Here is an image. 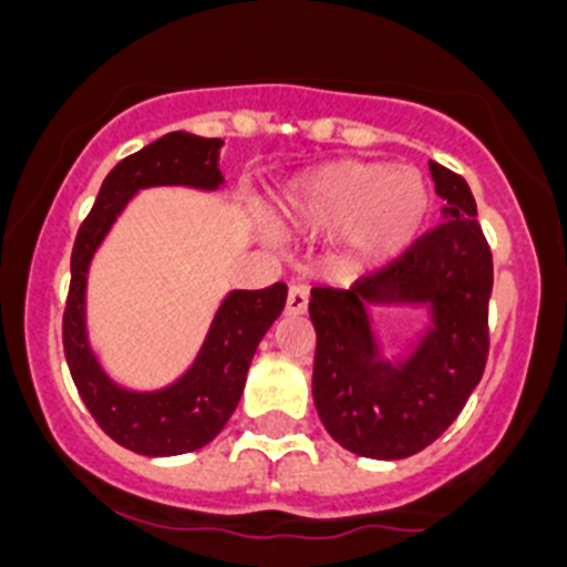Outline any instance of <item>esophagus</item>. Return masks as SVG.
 <instances>
[{
  "mask_svg": "<svg viewBox=\"0 0 567 567\" xmlns=\"http://www.w3.org/2000/svg\"><path fill=\"white\" fill-rule=\"evenodd\" d=\"M309 307V292L303 287H289L287 292V315H303Z\"/></svg>",
  "mask_w": 567,
  "mask_h": 567,
  "instance_id": "obj_1",
  "label": "esophagus"
}]
</instances>
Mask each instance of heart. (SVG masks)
I'll return each mask as SVG.
<instances>
[{
    "label": "heart",
    "mask_w": 567,
    "mask_h": 567,
    "mask_svg": "<svg viewBox=\"0 0 567 567\" xmlns=\"http://www.w3.org/2000/svg\"><path fill=\"white\" fill-rule=\"evenodd\" d=\"M432 193L414 167L385 162L327 164L289 187L280 218L292 227L334 233L358 260H392L417 240Z\"/></svg>",
    "instance_id": "heart-1"
}]
</instances>
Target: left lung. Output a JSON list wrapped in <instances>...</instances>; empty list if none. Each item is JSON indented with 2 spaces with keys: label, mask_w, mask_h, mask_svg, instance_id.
<instances>
[{
  "label": "left lung",
  "mask_w": 567,
  "mask_h": 567,
  "mask_svg": "<svg viewBox=\"0 0 567 567\" xmlns=\"http://www.w3.org/2000/svg\"><path fill=\"white\" fill-rule=\"evenodd\" d=\"M443 198V224L400 258L349 289L315 287L312 398L320 423L343 449L372 460H403L432 445L463 412L488 360V298L494 264L463 175L429 162ZM423 302L433 315L412 355L385 361L369 306Z\"/></svg>",
  "instance_id": "left-lung-1"
}]
</instances>
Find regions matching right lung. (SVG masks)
<instances>
[{
    "instance_id": "obj_1",
    "label": "right lung",
    "mask_w": 567,
    "mask_h": 567,
    "mask_svg": "<svg viewBox=\"0 0 567 567\" xmlns=\"http://www.w3.org/2000/svg\"><path fill=\"white\" fill-rule=\"evenodd\" d=\"M221 138L167 133L115 164L104 178L96 204L79 227L70 255V292L62 320L64 358L87 412L115 443L144 457L187 454L218 437L238 405L249 363L287 303V284L267 289H235L221 300L202 352L187 372L158 392H130L107 378L87 340L84 298L87 269L99 244L127 202L147 187L218 189Z\"/></svg>"
}]
</instances>
